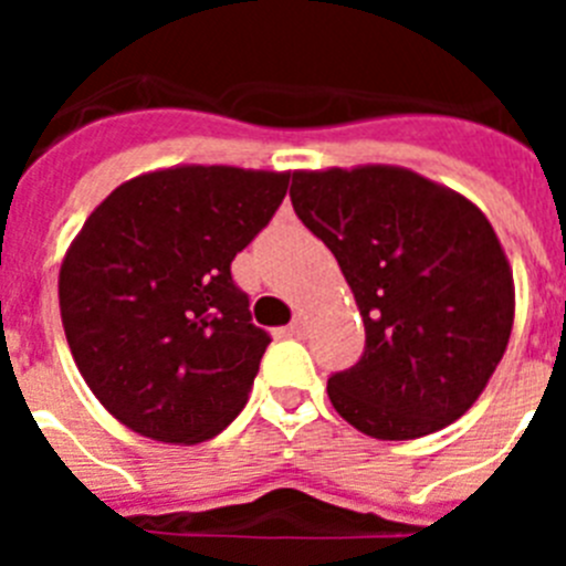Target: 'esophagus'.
Listing matches in <instances>:
<instances>
[{
	"instance_id": "esophagus-1",
	"label": "esophagus",
	"mask_w": 566,
	"mask_h": 566,
	"mask_svg": "<svg viewBox=\"0 0 566 566\" xmlns=\"http://www.w3.org/2000/svg\"><path fill=\"white\" fill-rule=\"evenodd\" d=\"M303 332H306V319L294 317L292 326H289V334H292V337H303Z\"/></svg>"
}]
</instances>
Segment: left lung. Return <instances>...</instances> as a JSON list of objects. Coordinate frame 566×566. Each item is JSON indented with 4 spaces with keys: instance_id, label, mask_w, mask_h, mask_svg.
I'll list each match as a JSON object with an SVG mask.
<instances>
[{
    "instance_id": "obj_1",
    "label": "left lung",
    "mask_w": 566,
    "mask_h": 566,
    "mask_svg": "<svg viewBox=\"0 0 566 566\" xmlns=\"http://www.w3.org/2000/svg\"><path fill=\"white\" fill-rule=\"evenodd\" d=\"M292 207L343 269L365 323L332 374L339 417L374 439H419L484 391L513 332L507 254L476 203L405 167L292 172Z\"/></svg>"
}]
</instances>
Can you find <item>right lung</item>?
Returning a JSON list of instances; mask_svg holds the SVG:
<instances>
[{
  "label": "right lung",
  "instance_id": "1",
  "mask_svg": "<svg viewBox=\"0 0 566 566\" xmlns=\"http://www.w3.org/2000/svg\"><path fill=\"white\" fill-rule=\"evenodd\" d=\"M289 172L155 169L98 203L59 272L70 354L98 402L155 442L198 444L243 411L272 343L232 260L272 221Z\"/></svg>",
  "mask_w": 566,
  "mask_h": 566
}]
</instances>
